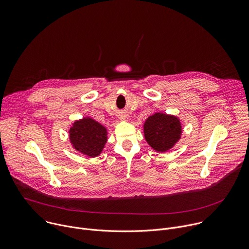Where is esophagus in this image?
<instances>
[{
	"label": "esophagus",
	"instance_id": "obj_1",
	"mask_svg": "<svg viewBox=\"0 0 249 249\" xmlns=\"http://www.w3.org/2000/svg\"><path fill=\"white\" fill-rule=\"evenodd\" d=\"M120 119H121L122 121H125V120H126V119H125V117H124V116H123V117H121Z\"/></svg>",
	"mask_w": 249,
	"mask_h": 249
}]
</instances>
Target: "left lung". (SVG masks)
<instances>
[{
  "label": "left lung",
  "mask_w": 249,
  "mask_h": 249,
  "mask_svg": "<svg viewBox=\"0 0 249 249\" xmlns=\"http://www.w3.org/2000/svg\"><path fill=\"white\" fill-rule=\"evenodd\" d=\"M146 142L154 151L165 153L180 140L182 125L178 117L162 112L149 116L143 124Z\"/></svg>",
  "instance_id": "obj_1"
}]
</instances>
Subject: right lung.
Listing matches in <instances>:
<instances>
[{"mask_svg": "<svg viewBox=\"0 0 249 249\" xmlns=\"http://www.w3.org/2000/svg\"><path fill=\"white\" fill-rule=\"evenodd\" d=\"M69 139L75 151L88 157L100 156L108 141V129L90 117L76 120L70 127Z\"/></svg>", "mask_w": 249, "mask_h": 249, "instance_id": "add662e5", "label": "right lung"}]
</instances>
